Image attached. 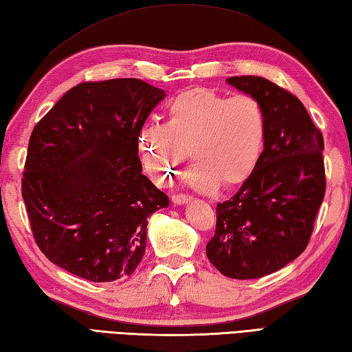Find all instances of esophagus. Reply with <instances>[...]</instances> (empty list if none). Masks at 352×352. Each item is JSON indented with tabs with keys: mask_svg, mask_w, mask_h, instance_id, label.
<instances>
[{
	"mask_svg": "<svg viewBox=\"0 0 352 352\" xmlns=\"http://www.w3.org/2000/svg\"><path fill=\"white\" fill-rule=\"evenodd\" d=\"M190 199L192 197L186 195V193H174V195H172V203L174 204H186Z\"/></svg>",
	"mask_w": 352,
	"mask_h": 352,
	"instance_id": "obj_1",
	"label": "esophagus"
}]
</instances>
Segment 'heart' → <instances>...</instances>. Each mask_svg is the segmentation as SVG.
I'll list each match as a JSON object with an SVG mask.
<instances>
[{
    "mask_svg": "<svg viewBox=\"0 0 352 352\" xmlns=\"http://www.w3.org/2000/svg\"><path fill=\"white\" fill-rule=\"evenodd\" d=\"M265 139L266 115L256 96L192 89L170 101L163 125L142 129L138 148L148 175L159 184L177 174L189 151L188 182L212 192L219 183H243L257 166Z\"/></svg>",
    "mask_w": 352,
    "mask_h": 352,
    "instance_id": "1",
    "label": "heart"
}]
</instances>
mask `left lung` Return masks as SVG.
<instances>
[{"label": "left lung", "mask_w": 352, "mask_h": 352, "mask_svg": "<svg viewBox=\"0 0 352 352\" xmlns=\"http://www.w3.org/2000/svg\"><path fill=\"white\" fill-rule=\"evenodd\" d=\"M228 83L265 109V149L233 197L216 206L214 236L206 246L218 271L236 280L272 274L307 248L325 197L324 138L304 104L256 76Z\"/></svg>", "instance_id": "left-lung-1"}]
</instances>
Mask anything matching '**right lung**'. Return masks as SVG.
<instances>
[{"label": "right lung", "instance_id": "add662e5", "mask_svg": "<svg viewBox=\"0 0 352 352\" xmlns=\"http://www.w3.org/2000/svg\"><path fill=\"white\" fill-rule=\"evenodd\" d=\"M163 98L139 78L85 81L36 124L22 198L34 242L54 265L94 283L136 271L148 218L169 206L138 154L142 126Z\"/></svg>", "mask_w": 352, "mask_h": 352}]
</instances>
